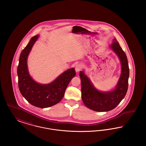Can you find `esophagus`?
Masks as SVG:
<instances>
[{
    "instance_id": "34e87169",
    "label": "esophagus",
    "mask_w": 146,
    "mask_h": 146,
    "mask_svg": "<svg viewBox=\"0 0 146 146\" xmlns=\"http://www.w3.org/2000/svg\"><path fill=\"white\" fill-rule=\"evenodd\" d=\"M82 69V67L80 64H78L76 65L75 67V70H76V73H78L79 71H80V70Z\"/></svg>"
}]
</instances>
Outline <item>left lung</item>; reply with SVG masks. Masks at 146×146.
<instances>
[{
  "label": "left lung",
  "instance_id": "8db88e82",
  "mask_svg": "<svg viewBox=\"0 0 146 146\" xmlns=\"http://www.w3.org/2000/svg\"><path fill=\"white\" fill-rule=\"evenodd\" d=\"M110 47L118 56L121 67L120 76L113 90L106 92L99 91L83 71L79 73L84 104L94 111L101 112L113 110L124 98L128 89L129 68L126 55L116 39H113Z\"/></svg>",
  "mask_w": 146,
  "mask_h": 146
}]
</instances>
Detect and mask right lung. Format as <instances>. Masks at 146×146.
I'll return each instance as SVG.
<instances>
[{
    "label": "right lung",
    "instance_id": "right-lung-1",
    "mask_svg": "<svg viewBox=\"0 0 146 146\" xmlns=\"http://www.w3.org/2000/svg\"><path fill=\"white\" fill-rule=\"evenodd\" d=\"M38 36L37 35L32 37L21 52L17 67L18 83L22 95L29 104L44 108L55 105L62 99L68 84L76 73L74 68H72L50 83L42 84L35 81L28 72L27 58Z\"/></svg>",
    "mask_w": 146,
    "mask_h": 146
}]
</instances>
